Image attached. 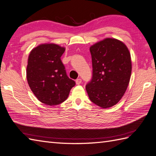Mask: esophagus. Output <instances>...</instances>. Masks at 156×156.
<instances>
[{
	"instance_id": "esophagus-1",
	"label": "esophagus",
	"mask_w": 156,
	"mask_h": 156,
	"mask_svg": "<svg viewBox=\"0 0 156 156\" xmlns=\"http://www.w3.org/2000/svg\"><path fill=\"white\" fill-rule=\"evenodd\" d=\"M81 82H82V79H80V78H78V79H76V84H78V85L80 84Z\"/></svg>"
}]
</instances>
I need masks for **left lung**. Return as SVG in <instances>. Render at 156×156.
Instances as JSON below:
<instances>
[{"label":"left lung","instance_id":"1","mask_svg":"<svg viewBox=\"0 0 156 156\" xmlns=\"http://www.w3.org/2000/svg\"><path fill=\"white\" fill-rule=\"evenodd\" d=\"M92 76L86 85L90 100L103 108L115 105L127 90L131 74V55L123 43L107 38L90 48Z\"/></svg>","mask_w":156,"mask_h":156}]
</instances>
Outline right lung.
Here are the masks:
<instances>
[{"label": "right lung", "instance_id": "obj_1", "mask_svg": "<svg viewBox=\"0 0 156 156\" xmlns=\"http://www.w3.org/2000/svg\"><path fill=\"white\" fill-rule=\"evenodd\" d=\"M65 48L54 44L33 49L28 58L27 79L38 100L49 106L65 101L75 82L66 74L61 56Z\"/></svg>", "mask_w": 156, "mask_h": 156}]
</instances>
